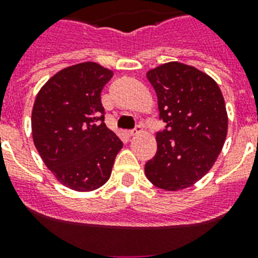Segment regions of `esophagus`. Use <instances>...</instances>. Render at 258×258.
Here are the masks:
<instances>
[{
	"mask_svg": "<svg viewBox=\"0 0 258 258\" xmlns=\"http://www.w3.org/2000/svg\"><path fill=\"white\" fill-rule=\"evenodd\" d=\"M141 133H142V126H141V125H138V126H137L136 129H134V131L127 132V134H129V136H131V137L138 136V134H141Z\"/></svg>",
	"mask_w": 258,
	"mask_h": 258,
	"instance_id": "34e87169",
	"label": "esophagus"
}]
</instances>
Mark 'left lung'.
Wrapping results in <instances>:
<instances>
[{"label": "left lung", "instance_id": "left-lung-1", "mask_svg": "<svg viewBox=\"0 0 258 258\" xmlns=\"http://www.w3.org/2000/svg\"><path fill=\"white\" fill-rule=\"evenodd\" d=\"M157 95L165 129L156 133L157 151L145 166L146 177L165 191L187 188L217 160L227 136V112L217 83L179 61L146 74Z\"/></svg>", "mask_w": 258, "mask_h": 258}]
</instances>
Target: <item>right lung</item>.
<instances>
[{"mask_svg":"<svg viewBox=\"0 0 258 258\" xmlns=\"http://www.w3.org/2000/svg\"><path fill=\"white\" fill-rule=\"evenodd\" d=\"M113 72L95 61L70 66L50 77L32 108V138L63 186L94 191L109 179L122 142L104 124L102 89Z\"/></svg>","mask_w":258,"mask_h":258,"instance_id":"obj_1","label":"right lung"}]
</instances>
